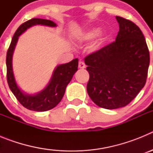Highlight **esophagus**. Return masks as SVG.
I'll return each instance as SVG.
<instances>
[{
	"label": "esophagus",
	"instance_id": "esophagus-1",
	"mask_svg": "<svg viewBox=\"0 0 153 153\" xmlns=\"http://www.w3.org/2000/svg\"><path fill=\"white\" fill-rule=\"evenodd\" d=\"M86 67V65H85L84 62L83 60H79V69H84Z\"/></svg>",
	"mask_w": 153,
	"mask_h": 153
}]
</instances>
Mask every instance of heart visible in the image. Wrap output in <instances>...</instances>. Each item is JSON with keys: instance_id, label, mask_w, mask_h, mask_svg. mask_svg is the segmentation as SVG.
Here are the masks:
<instances>
[{"instance_id": "1", "label": "heart", "mask_w": 153, "mask_h": 153, "mask_svg": "<svg viewBox=\"0 0 153 153\" xmlns=\"http://www.w3.org/2000/svg\"><path fill=\"white\" fill-rule=\"evenodd\" d=\"M100 30L99 27H92L90 29L87 30L86 31H85L84 33H82L80 35V36H79V38H80L81 40H83V41H91V40H93V39H95L98 36V34L100 33ZM105 39H106V35L104 34V33L101 34L97 43L94 46V49H98L99 47L102 45V44L103 43Z\"/></svg>"}]
</instances>
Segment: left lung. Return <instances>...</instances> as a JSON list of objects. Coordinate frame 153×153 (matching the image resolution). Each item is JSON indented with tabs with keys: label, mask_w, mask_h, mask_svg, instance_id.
I'll list each match as a JSON object with an SVG mask.
<instances>
[{
	"label": "left lung",
	"mask_w": 153,
	"mask_h": 153,
	"mask_svg": "<svg viewBox=\"0 0 153 153\" xmlns=\"http://www.w3.org/2000/svg\"><path fill=\"white\" fill-rule=\"evenodd\" d=\"M120 30L116 41L85 58L90 74L86 90L100 107L114 109L129 103L144 87L149 52L141 30L116 17Z\"/></svg>",
	"instance_id": "obj_1"
}]
</instances>
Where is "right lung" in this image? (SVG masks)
I'll return each instance as SVG.
<instances>
[{"label": "right lung", "mask_w": 153, "mask_h": 153, "mask_svg": "<svg viewBox=\"0 0 153 153\" xmlns=\"http://www.w3.org/2000/svg\"><path fill=\"white\" fill-rule=\"evenodd\" d=\"M35 25H44L51 27H56V24L53 21L40 18L31 19L19 27L13 35L7 53V77L10 90L21 105L30 110L44 112L54 108L61 101L67 86L72 79L74 74L77 71L79 60L76 58L67 63L58 65L53 70L49 83L41 91L34 94H29L23 91L17 85L13 74L12 58L19 36Z\"/></svg>", "instance_id": "obj_1"}]
</instances>
